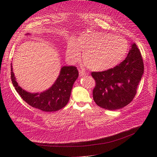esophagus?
Segmentation results:
<instances>
[{
  "label": "esophagus",
  "instance_id": "esophagus-1",
  "mask_svg": "<svg viewBox=\"0 0 157 157\" xmlns=\"http://www.w3.org/2000/svg\"><path fill=\"white\" fill-rule=\"evenodd\" d=\"M79 74L80 77H82V76L86 75V73L85 72H84L83 71H82V70H80V69L79 70Z\"/></svg>",
  "mask_w": 157,
  "mask_h": 157
}]
</instances>
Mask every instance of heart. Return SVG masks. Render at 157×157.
<instances>
[{
	"mask_svg": "<svg viewBox=\"0 0 157 157\" xmlns=\"http://www.w3.org/2000/svg\"><path fill=\"white\" fill-rule=\"evenodd\" d=\"M128 49V42L122 37L92 32L82 35L77 43L71 40L67 56L71 62H76L81 59L82 51L84 63L89 69L104 71L118 64L126 56Z\"/></svg>",
	"mask_w": 157,
	"mask_h": 157,
	"instance_id": "heart-1",
	"label": "heart"
}]
</instances>
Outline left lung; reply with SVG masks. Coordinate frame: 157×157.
Listing matches in <instances>:
<instances>
[{"label": "left lung", "mask_w": 157, "mask_h": 157, "mask_svg": "<svg viewBox=\"0 0 157 157\" xmlns=\"http://www.w3.org/2000/svg\"><path fill=\"white\" fill-rule=\"evenodd\" d=\"M144 73L143 58L136 43L125 59L116 67L102 72H92L95 81L93 90L95 102L102 108L116 110L133 100Z\"/></svg>", "instance_id": "1"}]
</instances>
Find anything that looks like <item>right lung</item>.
Here are the masks:
<instances>
[{
	"label": "right lung",
	"mask_w": 157,
	"mask_h": 157,
	"mask_svg": "<svg viewBox=\"0 0 157 157\" xmlns=\"http://www.w3.org/2000/svg\"><path fill=\"white\" fill-rule=\"evenodd\" d=\"M11 78L13 86L19 95L30 106L43 111L53 112L65 107L69 101L71 90L79 73L74 66H63L54 84L40 93H30L22 89L17 83L11 65Z\"/></svg>",
	"instance_id": "1"
}]
</instances>
